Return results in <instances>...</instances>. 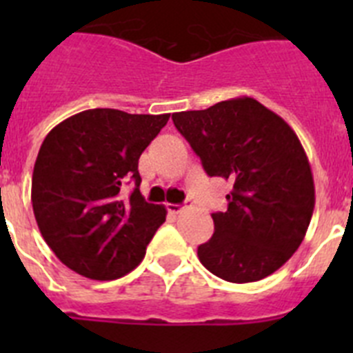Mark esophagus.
<instances>
[{"instance_id":"esophagus-1","label":"esophagus","mask_w":353,"mask_h":353,"mask_svg":"<svg viewBox=\"0 0 353 353\" xmlns=\"http://www.w3.org/2000/svg\"><path fill=\"white\" fill-rule=\"evenodd\" d=\"M183 208H185L183 205H173V203L168 205V212H170V214H180Z\"/></svg>"}]
</instances>
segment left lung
I'll use <instances>...</instances> for the list:
<instances>
[{
    "instance_id": "8db88e82",
    "label": "left lung",
    "mask_w": 353,
    "mask_h": 353,
    "mask_svg": "<svg viewBox=\"0 0 353 353\" xmlns=\"http://www.w3.org/2000/svg\"><path fill=\"white\" fill-rule=\"evenodd\" d=\"M174 127L208 176L233 182L228 210L198 248L205 269L230 283L276 272L304 240L314 208L310 161L292 127L251 97L174 113Z\"/></svg>"
}]
</instances>
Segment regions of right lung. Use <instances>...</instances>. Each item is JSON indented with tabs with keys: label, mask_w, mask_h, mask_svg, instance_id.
Wrapping results in <instances>:
<instances>
[{
	"label": "right lung",
	"mask_w": 353,
	"mask_h": 353,
	"mask_svg": "<svg viewBox=\"0 0 353 353\" xmlns=\"http://www.w3.org/2000/svg\"><path fill=\"white\" fill-rule=\"evenodd\" d=\"M170 114L88 109L46 136L31 180L37 224L58 260L74 272L111 281L134 270L166 221V208L139 192L138 161ZM137 183L129 200L125 181Z\"/></svg>",
	"instance_id": "1"
}]
</instances>
